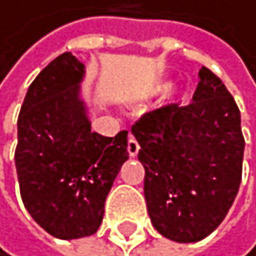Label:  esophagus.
Masks as SVG:
<instances>
[{
  "label": "esophagus",
  "mask_w": 256,
  "mask_h": 256,
  "mask_svg": "<svg viewBox=\"0 0 256 256\" xmlns=\"http://www.w3.org/2000/svg\"><path fill=\"white\" fill-rule=\"evenodd\" d=\"M138 150H140L138 142L136 140V137L130 136V137H129V140H127V152H129L130 156H137Z\"/></svg>",
  "instance_id": "obj_1"
}]
</instances>
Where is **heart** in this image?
Instances as JSON below:
<instances>
[{
  "mask_svg": "<svg viewBox=\"0 0 256 256\" xmlns=\"http://www.w3.org/2000/svg\"><path fill=\"white\" fill-rule=\"evenodd\" d=\"M171 85H172V84L168 80V82H164V84H161V85H160V90H166V88L171 87Z\"/></svg>",
  "mask_w": 256,
  "mask_h": 256,
  "instance_id": "obj_1",
  "label": "heart"
}]
</instances>
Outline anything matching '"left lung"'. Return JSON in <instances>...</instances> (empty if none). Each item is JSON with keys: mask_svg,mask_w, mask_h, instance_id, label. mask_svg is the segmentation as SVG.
Segmentation results:
<instances>
[{"mask_svg": "<svg viewBox=\"0 0 256 256\" xmlns=\"http://www.w3.org/2000/svg\"><path fill=\"white\" fill-rule=\"evenodd\" d=\"M198 78L190 104L164 106L132 127L152 224L180 244L198 242L220 226L242 179L240 111L212 70L202 68Z\"/></svg>", "mask_w": 256, "mask_h": 256, "instance_id": "obj_1", "label": "left lung"}]
</instances>
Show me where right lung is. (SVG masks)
I'll list each match as a JSON object with an SVG mask.
<instances>
[{
	"instance_id": "1",
	"label": "right lung",
	"mask_w": 256,
	"mask_h": 256,
	"mask_svg": "<svg viewBox=\"0 0 256 256\" xmlns=\"http://www.w3.org/2000/svg\"><path fill=\"white\" fill-rule=\"evenodd\" d=\"M85 66L62 53L30 84L17 120L16 169L35 222L62 240L95 234L104 200L127 160V130H92Z\"/></svg>"
}]
</instances>
